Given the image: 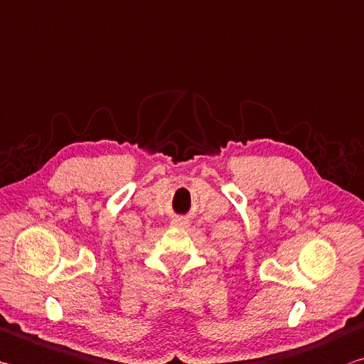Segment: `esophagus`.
I'll use <instances>...</instances> for the list:
<instances>
[{
	"mask_svg": "<svg viewBox=\"0 0 364 364\" xmlns=\"http://www.w3.org/2000/svg\"><path fill=\"white\" fill-rule=\"evenodd\" d=\"M171 224H173L175 228H186L188 224H189V221L186 220V218H183V216H178V218H175L173 221H171Z\"/></svg>",
	"mask_w": 364,
	"mask_h": 364,
	"instance_id": "obj_1",
	"label": "esophagus"
}]
</instances>
